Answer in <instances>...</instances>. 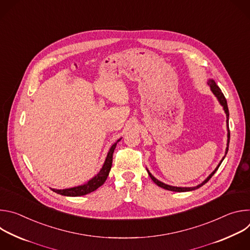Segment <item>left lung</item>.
<instances>
[{
    "label": "left lung",
    "mask_w": 250,
    "mask_h": 250,
    "mask_svg": "<svg viewBox=\"0 0 250 250\" xmlns=\"http://www.w3.org/2000/svg\"><path fill=\"white\" fill-rule=\"evenodd\" d=\"M208 85L209 86V88H210V91L212 92V94L215 95L216 97H217V99H218V101H219V103L221 104V105L223 106V109H224V111H225V113H226V116H227V128H228V142H227V148H226V154H225V156L223 157V159L220 161V163L218 164V166L216 167V169L213 170L207 178L206 179L201 183V184H199V185H197V186H195V187H175V186H170V185H167V184H165V183H163V182H161V181H159L158 179H156V178L149 172V170L146 168V170H147V173H148V175L150 176V178L152 179V181L157 185V186H159V187H161V188H163V189H165V190H168V191H173V192H189V191H193V190H196V189H199L200 187H202L203 185H205L210 178L212 177V175L215 174L216 172H217V170L219 169V167H220V165L222 164V162H223V160L225 159V157H226V155H227V153H228V151H229V137H230V133H229V108H228V103H227V100H226V98H225V96H224V94H223V92H222V90L219 88V86L217 85V83L215 82V80H212V79H208Z\"/></svg>",
    "instance_id": "left-lung-1"
}]
</instances>
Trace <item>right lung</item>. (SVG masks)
Segmentation results:
<instances>
[{"label":"right lung","mask_w":250,"mask_h":250,"mask_svg":"<svg viewBox=\"0 0 250 250\" xmlns=\"http://www.w3.org/2000/svg\"><path fill=\"white\" fill-rule=\"evenodd\" d=\"M122 138L117 140L115 144L111 146V148L108 152V155H106L104 165L102 166L100 172L95 177H93L91 180H89L87 183L80 185V186L73 187V188H68V189H52V188H50V189L57 194H60L62 196H67V197L84 196V195H87V194L97 190L99 187H101L104 183L106 178H108V176H109L110 170L112 168V163H113V153L115 151V148L118 145V142Z\"/></svg>","instance_id":"obj_1"}]
</instances>
